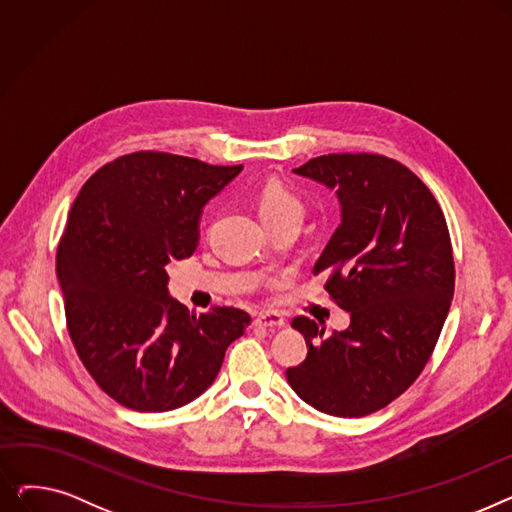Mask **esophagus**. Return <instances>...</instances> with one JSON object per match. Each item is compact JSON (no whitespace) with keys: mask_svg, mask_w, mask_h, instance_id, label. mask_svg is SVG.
I'll use <instances>...</instances> for the list:
<instances>
[{"mask_svg":"<svg viewBox=\"0 0 512 512\" xmlns=\"http://www.w3.org/2000/svg\"><path fill=\"white\" fill-rule=\"evenodd\" d=\"M253 324L255 326H261V328H282L286 321H284V317L280 315V313H276V311H263V313H259V315H255V319H253Z\"/></svg>","mask_w":512,"mask_h":512,"instance_id":"esophagus-1","label":"esophagus"}]
</instances>
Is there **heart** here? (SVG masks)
Listing matches in <instances>:
<instances>
[{
    "label": "heart",
    "instance_id": "1",
    "mask_svg": "<svg viewBox=\"0 0 512 512\" xmlns=\"http://www.w3.org/2000/svg\"><path fill=\"white\" fill-rule=\"evenodd\" d=\"M257 209L261 213L263 222L270 228L282 222L301 224L305 215V205L299 199V195H294L290 188L278 178H270L261 184L257 193Z\"/></svg>",
    "mask_w": 512,
    "mask_h": 512
}]
</instances>
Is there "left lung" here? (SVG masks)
<instances>
[{
	"label": "left lung",
	"instance_id": "1",
	"mask_svg": "<svg viewBox=\"0 0 512 512\" xmlns=\"http://www.w3.org/2000/svg\"><path fill=\"white\" fill-rule=\"evenodd\" d=\"M292 172L340 201L342 222L313 274H328L351 326L326 338L313 319L294 317L309 351L286 380L321 413L365 417L405 392L434 353L454 294L448 226L432 191L396 159L330 153Z\"/></svg>",
	"mask_w": 512,
	"mask_h": 512
}]
</instances>
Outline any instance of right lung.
Here are the masks:
<instances>
[{"label": "right lung", "instance_id": "1", "mask_svg": "<svg viewBox=\"0 0 512 512\" xmlns=\"http://www.w3.org/2000/svg\"><path fill=\"white\" fill-rule=\"evenodd\" d=\"M242 166L159 151L122 155L80 188L56 272L68 334L97 386L122 407L164 413L201 396L249 313H191L168 294V263L191 257L209 199Z\"/></svg>", "mask_w": 512, "mask_h": 512}]
</instances>
